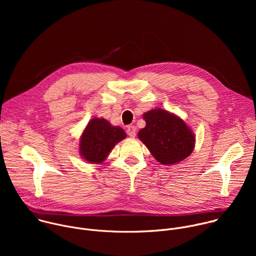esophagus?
I'll use <instances>...</instances> for the list:
<instances>
[{"instance_id": "obj_1", "label": "esophagus", "mask_w": 256, "mask_h": 256, "mask_svg": "<svg viewBox=\"0 0 256 256\" xmlns=\"http://www.w3.org/2000/svg\"><path fill=\"white\" fill-rule=\"evenodd\" d=\"M136 128L134 126H128V128H126L128 134L130 136H132V138L136 136Z\"/></svg>"}]
</instances>
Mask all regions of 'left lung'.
<instances>
[{
  "label": "left lung",
  "mask_w": 256,
  "mask_h": 256,
  "mask_svg": "<svg viewBox=\"0 0 256 256\" xmlns=\"http://www.w3.org/2000/svg\"><path fill=\"white\" fill-rule=\"evenodd\" d=\"M144 120L146 126L138 138L158 162L175 164L190 155L194 136L181 118L158 108L144 114Z\"/></svg>",
  "instance_id": "left-lung-1"
}]
</instances>
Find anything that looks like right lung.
<instances>
[{"label":"right lung","mask_w":256,"mask_h":256,"mask_svg":"<svg viewBox=\"0 0 256 256\" xmlns=\"http://www.w3.org/2000/svg\"><path fill=\"white\" fill-rule=\"evenodd\" d=\"M126 136L122 128L112 126L104 118H93L81 136V155L90 163H101Z\"/></svg>","instance_id":"1"}]
</instances>
